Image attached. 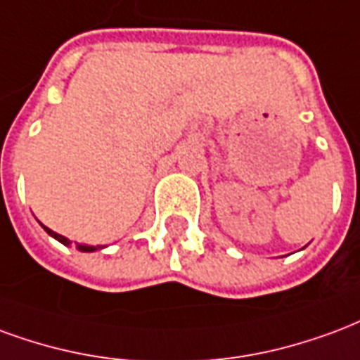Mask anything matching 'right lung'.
Masks as SVG:
<instances>
[{
    "mask_svg": "<svg viewBox=\"0 0 360 360\" xmlns=\"http://www.w3.org/2000/svg\"><path fill=\"white\" fill-rule=\"evenodd\" d=\"M44 226V224H41ZM44 230H46L47 234L51 236V238H55L57 241H61L63 245H70V240L69 238H65V236L57 234V232H53V230H49L47 226H44ZM105 245H86V243H76V249L78 251H84V253H91V251H97V249H103Z\"/></svg>",
    "mask_w": 360,
    "mask_h": 360,
    "instance_id": "1",
    "label": "right lung"
}]
</instances>
